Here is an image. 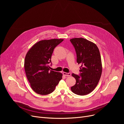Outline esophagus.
<instances>
[{"mask_svg": "<svg viewBox=\"0 0 124 124\" xmlns=\"http://www.w3.org/2000/svg\"><path fill=\"white\" fill-rule=\"evenodd\" d=\"M63 74L64 75L67 76H70L71 75V74L70 73H66V72H63Z\"/></svg>", "mask_w": 124, "mask_h": 124, "instance_id": "esophagus-1", "label": "esophagus"}]
</instances>
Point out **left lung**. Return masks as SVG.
Here are the masks:
<instances>
[{
	"mask_svg": "<svg viewBox=\"0 0 124 124\" xmlns=\"http://www.w3.org/2000/svg\"><path fill=\"white\" fill-rule=\"evenodd\" d=\"M70 42L76 51L77 62L81 65L80 76L72 74L76 83L71 90L76 94L84 95L93 92L101 78L102 68L100 52L94 43L85 39L73 38Z\"/></svg>",
	"mask_w": 124,
	"mask_h": 124,
	"instance_id": "obj_1",
	"label": "left lung"
}]
</instances>
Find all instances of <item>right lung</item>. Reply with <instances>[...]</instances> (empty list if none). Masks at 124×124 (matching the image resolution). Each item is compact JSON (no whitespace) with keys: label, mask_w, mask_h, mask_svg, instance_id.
<instances>
[{"label":"right lung","mask_w":124,"mask_h":124,"mask_svg":"<svg viewBox=\"0 0 124 124\" xmlns=\"http://www.w3.org/2000/svg\"><path fill=\"white\" fill-rule=\"evenodd\" d=\"M63 39H53L39 41L28 51L24 67L30 86L35 93L47 95L55 90L62 78V74L50 70L49 64L55 48Z\"/></svg>","instance_id":"1"}]
</instances>
